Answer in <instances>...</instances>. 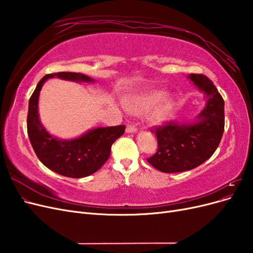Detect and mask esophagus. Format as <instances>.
I'll use <instances>...</instances> for the list:
<instances>
[{"mask_svg": "<svg viewBox=\"0 0 253 253\" xmlns=\"http://www.w3.org/2000/svg\"><path fill=\"white\" fill-rule=\"evenodd\" d=\"M126 131L128 134H134V133H137V128L134 126H132V125H128V126H126Z\"/></svg>", "mask_w": 253, "mask_h": 253, "instance_id": "obj_1", "label": "esophagus"}]
</instances>
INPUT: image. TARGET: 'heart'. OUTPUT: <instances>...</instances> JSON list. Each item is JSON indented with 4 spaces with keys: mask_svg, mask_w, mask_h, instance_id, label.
<instances>
[{
    "mask_svg": "<svg viewBox=\"0 0 253 253\" xmlns=\"http://www.w3.org/2000/svg\"><path fill=\"white\" fill-rule=\"evenodd\" d=\"M173 100L166 96V91L160 88L145 89L134 94L124 101L126 112L131 114L149 113V120L152 124L159 125L164 122L172 109Z\"/></svg>",
    "mask_w": 253,
    "mask_h": 253,
    "instance_id": "1",
    "label": "heart"
}]
</instances>
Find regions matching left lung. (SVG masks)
Returning <instances> with one entry per match:
<instances>
[{
  "instance_id": "obj_1",
  "label": "left lung",
  "mask_w": 253,
  "mask_h": 253,
  "mask_svg": "<svg viewBox=\"0 0 253 253\" xmlns=\"http://www.w3.org/2000/svg\"><path fill=\"white\" fill-rule=\"evenodd\" d=\"M188 78L204 94V109L193 119L168 122L155 128L158 151L148 158L164 173L192 170L209 159L217 149L225 127L224 99L206 76L190 74Z\"/></svg>"
}]
</instances>
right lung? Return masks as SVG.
<instances>
[{
	"label": "right lung",
	"mask_w": 253,
	"mask_h": 253,
	"mask_svg": "<svg viewBox=\"0 0 253 253\" xmlns=\"http://www.w3.org/2000/svg\"><path fill=\"white\" fill-rule=\"evenodd\" d=\"M51 78L76 83L95 82V79L79 73L45 75L29 99L27 133L30 143L40 162L49 170L66 177H86L97 172L109 159L112 144L124 135L126 126L94 127L72 139H61L51 135L41 122L38 109L43 84Z\"/></svg>",
	"instance_id": "add662e5"
}]
</instances>
